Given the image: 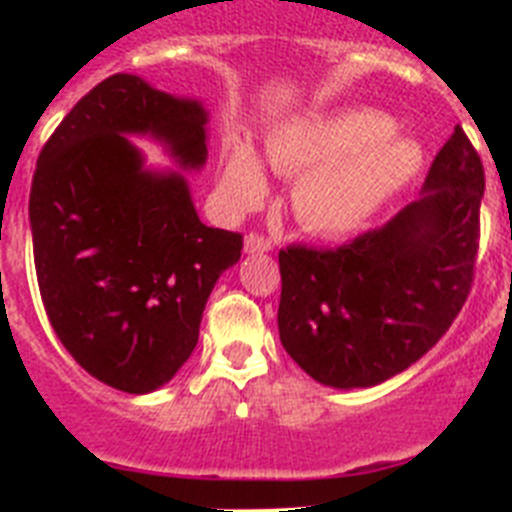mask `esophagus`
Returning <instances> with one entry per match:
<instances>
[{
	"label": "esophagus",
	"mask_w": 512,
	"mask_h": 512,
	"mask_svg": "<svg viewBox=\"0 0 512 512\" xmlns=\"http://www.w3.org/2000/svg\"><path fill=\"white\" fill-rule=\"evenodd\" d=\"M243 248H246V253H269L271 248V241L269 238H264V235H246V241H243Z\"/></svg>",
	"instance_id": "esophagus-1"
}]
</instances>
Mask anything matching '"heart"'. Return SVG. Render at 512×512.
I'll list each match as a JSON object with an SVG mask.
<instances>
[{
	"instance_id": "obj_1",
	"label": "heart",
	"mask_w": 512,
	"mask_h": 512,
	"mask_svg": "<svg viewBox=\"0 0 512 512\" xmlns=\"http://www.w3.org/2000/svg\"><path fill=\"white\" fill-rule=\"evenodd\" d=\"M392 130L387 115L351 110L287 122L266 138V164L277 174L297 176L292 210L307 230L328 238L356 233L413 182L423 169V151ZM266 192L269 179L259 153L233 140L220 171L225 210H253Z\"/></svg>"
}]
</instances>
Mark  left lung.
I'll return each instance as SVG.
<instances>
[{
    "label": "left lung",
    "mask_w": 512,
    "mask_h": 512,
    "mask_svg": "<svg viewBox=\"0 0 512 512\" xmlns=\"http://www.w3.org/2000/svg\"><path fill=\"white\" fill-rule=\"evenodd\" d=\"M482 194V161L456 128L390 223L330 251H279V338L302 372L356 390L428 354L472 289Z\"/></svg>",
    "instance_id": "left-lung-1"
}]
</instances>
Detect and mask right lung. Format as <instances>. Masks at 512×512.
Returning a JSON list of instances; mask_svg holds the SVG:
<instances>
[{
  "instance_id": "right-lung-1",
  "label": "right lung",
  "mask_w": 512,
  "mask_h": 512,
  "mask_svg": "<svg viewBox=\"0 0 512 512\" xmlns=\"http://www.w3.org/2000/svg\"><path fill=\"white\" fill-rule=\"evenodd\" d=\"M210 112L135 74L104 79L40 151L30 189L45 312L76 364L130 395L164 387L200 338L202 312L243 235L207 228L187 174L207 164ZM130 137L165 148L148 167Z\"/></svg>"
}]
</instances>
